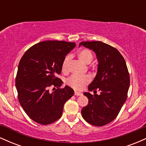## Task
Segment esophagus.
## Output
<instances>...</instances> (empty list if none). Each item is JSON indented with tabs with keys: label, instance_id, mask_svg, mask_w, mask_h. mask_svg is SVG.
I'll use <instances>...</instances> for the list:
<instances>
[{
	"label": "esophagus",
	"instance_id": "1",
	"mask_svg": "<svg viewBox=\"0 0 146 146\" xmlns=\"http://www.w3.org/2000/svg\"><path fill=\"white\" fill-rule=\"evenodd\" d=\"M75 95H77V96H80V95H82V93L81 92L75 91Z\"/></svg>",
	"mask_w": 146,
	"mask_h": 146
}]
</instances>
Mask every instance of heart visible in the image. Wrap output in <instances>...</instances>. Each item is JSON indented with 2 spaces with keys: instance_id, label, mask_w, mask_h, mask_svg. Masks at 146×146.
I'll use <instances>...</instances> for the list:
<instances>
[{
  "instance_id": "1",
  "label": "heart",
  "mask_w": 146,
  "mask_h": 146,
  "mask_svg": "<svg viewBox=\"0 0 146 146\" xmlns=\"http://www.w3.org/2000/svg\"><path fill=\"white\" fill-rule=\"evenodd\" d=\"M78 58L84 63L90 64L93 60V55L91 52L88 49H82L78 52ZM70 57L66 56L64 60L62 62V69L64 71H66L68 68V62H69ZM90 81V78L88 75H84V76H78V75H71L69 78L68 79L66 82L68 86L76 90H80L84 88L85 85L89 83Z\"/></svg>"
}]
</instances>
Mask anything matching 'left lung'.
Here are the masks:
<instances>
[{
    "label": "left lung",
    "instance_id": "obj_1",
    "mask_svg": "<svg viewBox=\"0 0 146 146\" xmlns=\"http://www.w3.org/2000/svg\"><path fill=\"white\" fill-rule=\"evenodd\" d=\"M93 50L98 59L95 78L88 87L94 94L84 93L88 103L82 109L84 120L102 126L113 121L127 99L130 76L124 58L117 49L100 41L82 42L79 46ZM97 90L100 94H96Z\"/></svg>",
    "mask_w": 146,
    "mask_h": 146
}]
</instances>
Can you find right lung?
<instances>
[{"instance_id":"add662e5","label":"right lung","mask_w":146,"mask_h":146,"mask_svg":"<svg viewBox=\"0 0 146 146\" xmlns=\"http://www.w3.org/2000/svg\"><path fill=\"white\" fill-rule=\"evenodd\" d=\"M75 46V42L64 41L41 42L22 57L16 78L18 100L36 123L47 125L60 119L64 104L74 95L68 86L59 88L63 82L56 76L61 73L65 56ZM52 85L58 89L51 93L48 88Z\"/></svg>"}]
</instances>
